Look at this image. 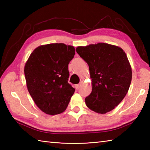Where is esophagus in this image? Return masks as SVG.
I'll return each instance as SVG.
<instances>
[{"instance_id": "1", "label": "esophagus", "mask_w": 150, "mask_h": 150, "mask_svg": "<svg viewBox=\"0 0 150 150\" xmlns=\"http://www.w3.org/2000/svg\"><path fill=\"white\" fill-rule=\"evenodd\" d=\"M81 84H76V85H75V88L77 89H77H79V87L81 86Z\"/></svg>"}]
</instances>
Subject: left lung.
I'll list each match as a JSON object with an SVG mask.
<instances>
[{
    "mask_svg": "<svg viewBox=\"0 0 150 150\" xmlns=\"http://www.w3.org/2000/svg\"><path fill=\"white\" fill-rule=\"evenodd\" d=\"M76 52L89 66L92 91L85 98L88 108L104 114L123 100L132 82V67L121 47L106 43L78 46Z\"/></svg>",
    "mask_w": 150,
    "mask_h": 150,
    "instance_id": "8db88e82",
    "label": "left lung"
}]
</instances>
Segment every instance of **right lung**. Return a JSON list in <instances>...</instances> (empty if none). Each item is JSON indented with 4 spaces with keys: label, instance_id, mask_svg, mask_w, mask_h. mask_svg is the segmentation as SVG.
Masks as SVG:
<instances>
[{
    "label": "right lung",
    "instance_id": "obj_1",
    "mask_svg": "<svg viewBox=\"0 0 150 150\" xmlns=\"http://www.w3.org/2000/svg\"><path fill=\"white\" fill-rule=\"evenodd\" d=\"M75 47L63 43L41 45L35 49L25 64L28 90L44 113L64 112L75 92L68 82V64Z\"/></svg>",
    "mask_w": 150,
    "mask_h": 150
}]
</instances>
